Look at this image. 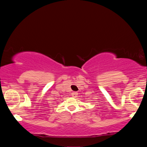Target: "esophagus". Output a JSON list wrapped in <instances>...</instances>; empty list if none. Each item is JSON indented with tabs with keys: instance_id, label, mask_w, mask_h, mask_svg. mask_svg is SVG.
Listing matches in <instances>:
<instances>
[{
	"instance_id": "34e87169",
	"label": "esophagus",
	"mask_w": 147,
	"mask_h": 147,
	"mask_svg": "<svg viewBox=\"0 0 147 147\" xmlns=\"http://www.w3.org/2000/svg\"><path fill=\"white\" fill-rule=\"evenodd\" d=\"M71 95L72 96H73V97H76L78 95V93L77 92H73V93H71Z\"/></svg>"
}]
</instances>
